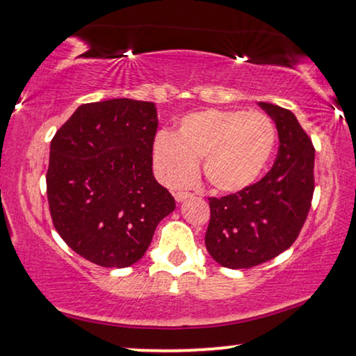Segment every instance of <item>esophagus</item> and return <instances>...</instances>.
I'll return each mask as SVG.
<instances>
[{
    "label": "esophagus",
    "mask_w": 356,
    "mask_h": 356,
    "mask_svg": "<svg viewBox=\"0 0 356 356\" xmlns=\"http://www.w3.org/2000/svg\"><path fill=\"white\" fill-rule=\"evenodd\" d=\"M189 197H193V194H191V193H177V194H175V200L183 202L186 199H189Z\"/></svg>",
    "instance_id": "34e87169"
}]
</instances>
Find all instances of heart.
<instances>
[{
  "mask_svg": "<svg viewBox=\"0 0 356 356\" xmlns=\"http://www.w3.org/2000/svg\"><path fill=\"white\" fill-rule=\"evenodd\" d=\"M275 125L259 111L207 109L191 113L177 132H161L152 143L157 178L168 188L193 183L202 172L211 188L240 193L258 181L275 146Z\"/></svg>",
  "mask_w": 356,
  "mask_h": 356,
  "instance_id": "b5f03b06",
  "label": "heart"
}]
</instances>
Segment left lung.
<instances>
[{
	"label": "left lung",
	"mask_w": 356,
	"mask_h": 356,
	"mask_svg": "<svg viewBox=\"0 0 356 356\" xmlns=\"http://www.w3.org/2000/svg\"><path fill=\"white\" fill-rule=\"evenodd\" d=\"M275 124L280 147L272 170L250 188L210 199L205 247L227 269L270 261L291 247L310 210L315 149L294 114L259 102Z\"/></svg>",
	"instance_id": "8db88e82"
}]
</instances>
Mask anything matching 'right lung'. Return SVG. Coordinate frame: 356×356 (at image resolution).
<instances>
[{"label": "right lung", "mask_w": 356, "mask_h": 356, "mask_svg": "<svg viewBox=\"0 0 356 356\" xmlns=\"http://www.w3.org/2000/svg\"><path fill=\"white\" fill-rule=\"evenodd\" d=\"M157 125L154 103L113 98L81 105L51 141L46 183L54 226L94 264H135L175 210L152 173Z\"/></svg>", "instance_id": "obj_1"}]
</instances>
